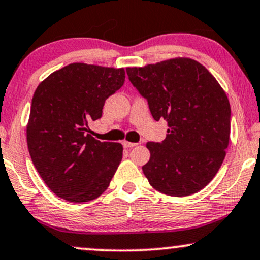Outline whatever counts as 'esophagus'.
Masks as SVG:
<instances>
[{
  "instance_id": "esophagus-1",
  "label": "esophagus",
  "mask_w": 260,
  "mask_h": 260,
  "mask_svg": "<svg viewBox=\"0 0 260 260\" xmlns=\"http://www.w3.org/2000/svg\"><path fill=\"white\" fill-rule=\"evenodd\" d=\"M123 146L125 147V148H131V147L137 146V143H135V142H127V141H124Z\"/></svg>"
}]
</instances>
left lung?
Masks as SVG:
<instances>
[{
  "instance_id": "8db88e82",
  "label": "left lung",
  "mask_w": 260,
  "mask_h": 260,
  "mask_svg": "<svg viewBox=\"0 0 260 260\" xmlns=\"http://www.w3.org/2000/svg\"><path fill=\"white\" fill-rule=\"evenodd\" d=\"M129 81L148 101L156 121L169 129L161 142H148L142 171L149 184L171 197L198 193L212 181L225 158L230 104L216 78L187 57L127 67Z\"/></svg>"
}]
</instances>
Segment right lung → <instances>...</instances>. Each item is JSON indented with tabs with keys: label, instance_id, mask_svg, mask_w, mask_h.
<instances>
[{
	"label": "right lung",
	"instance_id": "obj_1",
	"mask_svg": "<svg viewBox=\"0 0 260 260\" xmlns=\"http://www.w3.org/2000/svg\"><path fill=\"white\" fill-rule=\"evenodd\" d=\"M124 69L75 62L48 76L32 98L26 127L32 162L54 194L86 203L104 193L123 156V146L89 133L105 101L119 90Z\"/></svg>",
	"mask_w": 260,
	"mask_h": 260
}]
</instances>
